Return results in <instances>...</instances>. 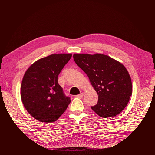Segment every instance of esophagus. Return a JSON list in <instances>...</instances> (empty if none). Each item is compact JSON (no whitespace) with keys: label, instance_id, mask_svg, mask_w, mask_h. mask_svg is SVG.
I'll return each mask as SVG.
<instances>
[{"label":"esophagus","instance_id":"esophagus-1","mask_svg":"<svg viewBox=\"0 0 155 155\" xmlns=\"http://www.w3.org/2000/svg\"><path fill=\"white\" fill-rule=\"evenodd\" d=\"M83 95H84V93H81L80 94L77 95L76 97H78V98L81 99V98L83 97Z\"/></svg>","mask_w":155,"mask_h":155}]
</instances>
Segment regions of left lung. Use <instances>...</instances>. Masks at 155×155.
I'll return each instance as SVG.
<instances>
[{"label":"left lung","mask_w":155,"mask_h":155,"mask_svg":"<svg viewBox=\"0 0 155 155\" xmlns=\"http://www.w3.org/2000/svg\"><path fill=\"white\" fill-rule=\"evenodd\" d=\"M73 57L98 94L97 104L91 107L93 111L104 118L120 114L132 93L131 78L126 68L103 54L75 53Z\"/></svg>","instance_id":"1"}]
</instances>
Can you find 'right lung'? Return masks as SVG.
Instances as JSON below:
<instances>
[{
    "instance_id": "obj_1",
    "label": "right lung",
    "mask_w": 155,
    "mask_h": 155,
    "mask_svg": "<svg viewBox=\"0 0 155 155\" xmlns=\"http://www.w3.org/2000/svg\"><path fill=\"white\" fill-rule=\"evenodd\" d=\"M71 57V53H61L41 58L24 75L21 86L22 102L28 113L40 122L57 121L71 101L58 82L59 73Z\"/></svg>"
}]
</instances>
